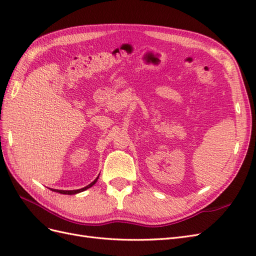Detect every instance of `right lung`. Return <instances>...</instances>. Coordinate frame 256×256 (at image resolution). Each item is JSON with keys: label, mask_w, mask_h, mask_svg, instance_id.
<instances>
[{"label": "right lung", "mask_w": 256, "mask_h": 256, "mask_svg": "<svg viewBox=\"0 0 256 256\" xmlns=\"http://www.w3.org/2000/svg\"><path fill=\"white\" fill-rule=\"evenodd\" d=\"M97 180H98V177L96 178V180H95L94 182H90L88 186H86V187H84V188H82V189H78V190H69V191H66V190H56V189H51V190H52V191H56V192H58V193H62V194H76V193H79V192H82V191H84V190H86V189L90 188L92 186H94V184H96Z\"/></svg>", "instance_id": "obj_1"}]
</instances>
